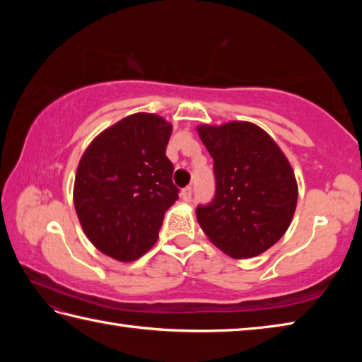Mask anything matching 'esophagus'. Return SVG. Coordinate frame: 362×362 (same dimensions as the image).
Segmentation results:
<instances>
[{"instance_id": "1", "label": "esophagus", "mask_w": 362, "mask_h": 362, "mask_svg": "<svg viewBox=\"0 0 362 362\" xmlns=\"http://www.w3.org/2000/svg\"><path fill=\"white\" fill-rule=\"evenodd\" d=\"M192 198H193V188L192 187L183 188L182 189V199L185 201V203H189V201H192Z\"/></svg>"}]
</instances>
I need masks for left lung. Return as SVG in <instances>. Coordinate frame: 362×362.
Listing matches in <instances>:
<instances>
[{
  "instance_id": "obj_1",
  "label": "left lung",
  "mask_w": 362,
  "mask_h": 362,
  "mask_svg": "<svg viewBox=\"0 0 362 362\" xmlns=\"http://www.w3.org/2000/svg\"><path fill=\"white\" fill-rule=\"evenodd\" d=\"M214 159L216 194L196 207L201 228L233 259H250L276 244L289 228L298 189L276 142L246 121L199 126Z\"/></svg>"
}]
</instances>
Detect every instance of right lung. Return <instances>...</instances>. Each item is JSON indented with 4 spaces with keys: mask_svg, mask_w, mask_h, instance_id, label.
Returning a JSON list of instances; mask_svg holds the SVG:
<instances>
[{
    "mask_svg": "<svg viewBox=\"0 0 362 362\" xmlns=\"http://www.w3.org/2000/svg\"><path fill=\"white\" fill-rule=\"evenodd\" d=\"M173 126L158 115L127 116L97 136L78 164L73 203L86 236L108 257L132 262L158 241L179 199L166 156Z\"/></svg>",
    "mask_w": 362,
    "mask_h": 362,
    "instance_id": "obj_1",
    "label": "right lung"
}]
</instances>
